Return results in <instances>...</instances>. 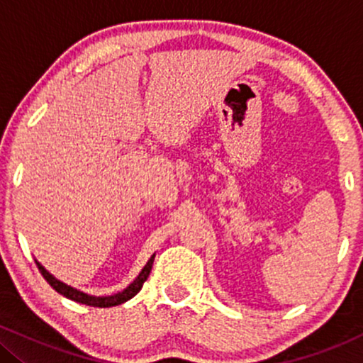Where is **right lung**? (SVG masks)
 Listing matches in <instances>:
<instances>
[{
    "label": "right lung",
    "instance_id": "right-lung-1",
    "mask_svg": "<svg viewBox=\"0 0 363 363\" xmlns=\"http://www.w3.org/2000/svg\"><path fill=\"white\" fill-rule=\"evenodd\" d=\"M153 259H155V254L150 257L147 264H145V268L141 269V273L136 277V280L133 281L131 285L126 286L123 291H118V294H114V295H107V297H95V295L83 294V291L73 289V286L66 285V283H62L61 280H57V278H54L52 274L49 273L43 264H40L39 261H35V264H37V268H39V272L43 273L45 281H48L49 285H51L52 289L57 291V294H61L62 297L69 298V301H74L78 303H85V306H90V307H114V306H119V303L128 302L129 298H133L136 294H138V291L141 290V286H143V283L147 281L150 272H152Z\"/></svg>",
    "mask_w": 363,
    "mask_h": 363
}]
</instances>
